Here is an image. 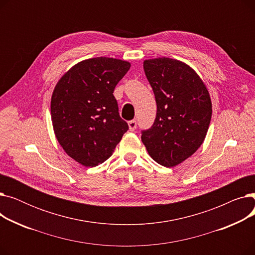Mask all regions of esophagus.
<instances>
[{
  "mask_svg": "<svg viewBox=\"0 0 255 255\" xmlns=\"http://www.w3.org/2000/svg\"><path fill=\"white\" fill-rule=\"evenodd\" d=\"M128 126H129V130L130 131H134L136 129V121L132 120L128 122Z\"/></svg>",
  "mask_w": 255,
  "mask_h": 255,
  "instance_id": "esophagus-1",
  "label": "esophagus"
}]
</instances>
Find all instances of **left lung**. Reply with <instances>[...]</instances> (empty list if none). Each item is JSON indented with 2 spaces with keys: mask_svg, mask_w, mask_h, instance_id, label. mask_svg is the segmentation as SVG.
Masks as SVG:
<instances>
[{
  "mask_svg": "<svg viewBox=\"0 0 255 255\" xmlns=\"http://www.w3.org/2000/svg\"><path fill=\"white\" fill-rule=\"evenodd\" d=\"M153 89L157 116L142 131L141 141L153 160L175 167L204 142L212 118V101L203 79L186 63L170 58L143 61Z\"/></svg>",
  "mask_w": 255,
  "mask_h": 255,
  "instance_id": "8db88e82",
  "label": "left lung"
}]
</instances>
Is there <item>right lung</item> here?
<instances>
[{
	"label": "right lung",
	"mask_w": 255,
	"mask_h": 255,
	"mask_svg": "<svg viewBox=\"0 0 255 255\" xmlns=\"http://www.w3.org/2000/svg\"><path fill=\"white\" fill-rule=\"evenodd\" d=\"M130 66L114 58L87 59L65 72L53 89V132L66 154L79 164L103 163L128 130L113 93Z\"/></svg>",
	"instance_id": "right-lung-1"
}]
</instances>
